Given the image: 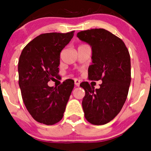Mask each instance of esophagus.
I'll return each mask as SVG.
<instances>
[{"label":"esophagus","mask_w":151,"mask_h":151,"mask_svg":"<svg viewBox=\"0 0 151 151\" xmlns=\"http://www.w3.org/2000/svg\"><path fill=\"white\" fill-rule=\"evenodd\" d=\"M74 83H75L76 86L79 87V86H80V81L79 80H77V79H75V80H74Z\"/></svg>","instance_id":"1"}]
</instances>
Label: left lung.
Returning a JSON list of instances; mask_svg holds the SVG:
<instances>
[{"label":"left lung","mask_w":151,"mask_h":151,"mask_svg":"<svg viewBox=\"0 0 151 151\" xmlns=\"http://www.w3.org/2000/svg\"><path fill=\"white\" fill-rule=\"evenodd\" d=\"M77 37L92 48V64L88 68L91 80H102L99 89L83 82L85 118L93 125H104L115 118L127 98L131 83V59L124 42L103 28L77 33Z\"/></svg>","instance_id":"left-lung-1"}]
</instances>
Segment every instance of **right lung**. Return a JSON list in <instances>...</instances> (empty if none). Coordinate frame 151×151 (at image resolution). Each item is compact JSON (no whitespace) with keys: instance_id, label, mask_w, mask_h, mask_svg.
<instances>
[{"instance_id":"add662e5","label":"right lung","mask_w":151,"mask_h":151,"mask_svg":"<svg viewBox=\"0 0 151 151\" xmlns=\"http://www.w3.org/2000/svg\"><path fill=\"white\" fill-rule=\"evenodd\" d=\"M74 32L39 35L24 47L19 56L18 73L22 100L39 123L53 125L63 118L74 80H66L58 88L47 83L58 78L60 52L69 43Z\"/></svg>"}]
</instances>
